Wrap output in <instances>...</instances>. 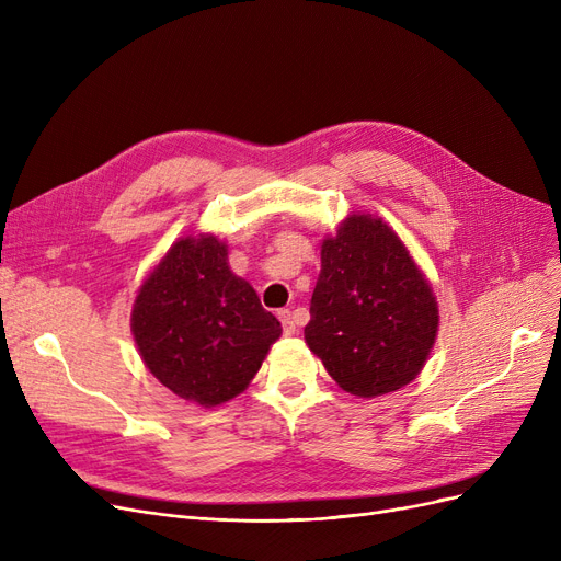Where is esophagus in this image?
<instances>
[{
    "instance_id": "obj_1",
    "label": "esophagus",
    "mask_w": 561,
    "mask_h": 561,
    "mask_svg": "<svg viewBox=\"0 0 561 561\" xmlns=\"http://www.w3.org/2000/svg\"><path fill=\"white\" fill-rule=\"evenodd\" d=\"M277 316H279V320H282V328H284V334H286V336H293V334L298 332L296 318H293V313H290L288 309H282Z\"/></svg>"
}]
</instances>
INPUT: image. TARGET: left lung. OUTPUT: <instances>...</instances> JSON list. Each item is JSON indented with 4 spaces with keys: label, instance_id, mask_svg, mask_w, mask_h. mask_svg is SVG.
<instances>
[{
    "label": "left lung",
    "instance_id": "obj_1",
    "mask_svg": "<svg viewBox=\"0 0 561 561\" xmlns=\"http://www.w3.org/2000/svg\"><path fill=\"white\" fill-rule=\"evenodd\" d=\"M309 313V350L357 398L414 381L438 332L432 284L400 236L370 214H350L322 239Z\"/></svg>",
    "mask_w": 561,
    "mask_h": 561
}]
</instances>
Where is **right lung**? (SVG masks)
I'll return each instance as SVG.
<instances>
[{
  "label": "right lung",
  "instance_id": "add662e5",
  "mask_svg": "<svg viewBox=\"0 0 561 561\" xmlns=\"http://www.w3.org/2000/svg\"><path fill=\"white\" fill-rule=\"evenodd\" d=\"M131 334L165 389L211 409L248 389L282 325L250 282L231 273L225 241L188 233L142 279Z\"/></svg>",
  "mask_w": 561,
  "mask_h": 561
}]
</instances>
